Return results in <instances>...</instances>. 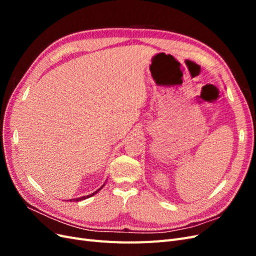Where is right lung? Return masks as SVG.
I'll use <instances>...</instances> for the list:
<instances>
[{
    "instance_id": "obj_1",
    "label": "right lung",
    "mask_w": 256,
    "mask_h": 256,
    "mask_svg": "<svg viewBox=\"0 0 256 256\" xmlns=\"http://www.w3.org/2000/svg\"><path fill=\"white\" fill-rule=\"evenodd\" d=\"M104 186H102V188H99L98 190H96L95 192H92V194H88V196H81V198H72V200H70V202H72V200H74V202H80V200H86V198H88L92 196H94V194H96V193H97V192H99L100 190H102V189L104 188Z\"/></svg>"
}]
</instances>
